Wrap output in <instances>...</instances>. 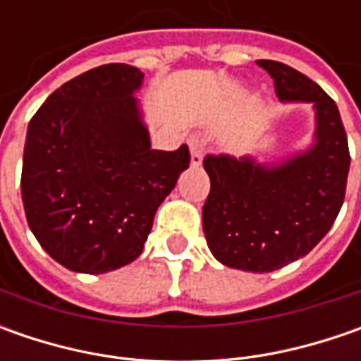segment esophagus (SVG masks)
Instances as JSON below:
<instances>
[{"label": "esophagus", "mask_w": 361, "mask_h": 361, "mask_svg": "<svg viewBox=\"0 0 361 361\" xmlns=\"http://www.w3.org/2000/svg\"><path fill=\"white\" fill-rule=\"evenodd\" d=\"M202 152H204V140L202 138H192L190 140V162H192V166L201 164Z\"/></svg>", "instance_id": "34e87169"}]
</instances>
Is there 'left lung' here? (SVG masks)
Instances as JSON below:
<instances>
[{"label":"left lung","instance_id":"1","mask_svg":"<svg viewBox=\"0 0 361 361\" xmlns=\"http://www.w3.org/2000/svg\"><path fill=\"white\" fill-rule=\"evenodd\" d=\"M257 66L273 78L279 100L313 102L317 140L277 166L207 154L211 192L202 229L223 265L267 273L307 255L331 229L345 197L350 148L338 106L313 80L275 60H257Z\"/></svg>","mask_w":361,"mask_h":361}]
</instances>
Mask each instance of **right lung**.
<instances>
[{"label":"right lung","instance_id":"1","mask_svg":"<svg viewBox=\"0 0 361 361\" xmlns=\"http://www.w3.org/2000/svg\"><path fill=\"white\" fill-rule=\"evenodd\" d=\"M145 74L106 63L66 82L30 120L21 166L27 225L51 259L106 273L142 253L154 213L190 164L150 148L136 98Z\"/></svg>","mask_w":361,"mask_h":361}]
</instances>
